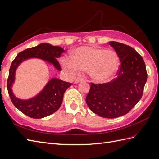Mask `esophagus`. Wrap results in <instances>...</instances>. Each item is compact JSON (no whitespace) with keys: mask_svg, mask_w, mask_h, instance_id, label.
Masks as SVG:
<instances>
[{"mask_svg":"<svg viewBox=\"0 0 159 159\" xmlns=\"http://www.w3.org/2000/svg\"><path fill=\"white\" fill-rule=\"evenodd\" d=\"M83 81H84V79L83 78V77H77V79L75 80V83H78L80 82H83Z\"/></svg>","mask_w":159,"mask_h":159,"instance_id":"obj_1","label":"esophagus"}]
</instances>
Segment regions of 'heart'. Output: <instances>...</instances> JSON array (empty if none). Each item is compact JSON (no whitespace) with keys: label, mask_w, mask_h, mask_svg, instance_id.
Listing matches in <instances>:
<instances>
[{"label":"heart","mask_w":159,"mask_h":159,"mask_svg":"<svg viewBox=\"0 0 159 159\" xmlns=\"http://www.w3.org/2000/svg\"><path fill=\"white\" fill-rule=\"evenodd\" d=\"M65 66L78 71L88 72L97 82L103 83L110 80L116 74L120 66V58L112 50L93 46H81L73 50L69 62Z\"/></svg>","instance_id":"obj_1"}]
</instances>
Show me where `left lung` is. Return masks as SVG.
Returning <instances> with one entry per match:
<instances>
[{
  "label": "left lung",
  "instance_id": "left-lung-1",
  "mask_svg": "<svg viewBox=\"0 0 159 159\" xmlns=\"http://www.w3.org/2000/svg\"><path fill=\"white\" fill-rule=\"evenodd\" d=\"M109 43L121 62L116 77L106 83H91L86 103L97 115L116 118L128 113L140 100L147 72L143 58L133 48L117 42Z\"/></svg>",
  "mask_w": 159,
  "mask_h": 159
}]
</instances>
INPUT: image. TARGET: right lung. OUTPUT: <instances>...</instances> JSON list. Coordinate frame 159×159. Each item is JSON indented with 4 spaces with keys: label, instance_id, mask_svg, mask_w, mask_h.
<instances>
[{
    "label": "right lung",
    "instance_id": "right-lung-1",
    "mask_svg": "<svg viewBox=\"0 0 159 159\" xmlns=\"http://www.w3.org/2000/svg\"><path fill=\"white\" fill-rule=\"evenodd\" d=\"M64 50L58 46L48 43H41L38 46L28 48L20 52L11 63L9 69L7 87L12 103L20 111L31 118L39 119L51 115L60 108L62 103L65 91L71 86V83L58 79H52L46 84L39 95L27 101L19 99L12 93L11 87L15 80V72L18 65L24 60L30 58H39L52 63L56 69L62 70L58 61Z\"/></svg>",
    "mask_w": 159,
    "mask_h": 159
}]
</instances>
